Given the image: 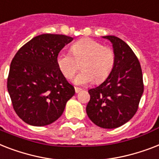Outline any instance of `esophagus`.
Masks as SVG:
<instances>
[{
    "label": "esophagus",
    "mask_w": 159,
    "mask_h": 159,
    "mask_svg": "<svg viewBox=\"0 0 159 159\" xmlns=\"http://www.w3.org/2000/svg\"><path fill=\"white\" fill-rule=\"evenodd\" d=\"M75 93H79V92H80V91H81V90H82V89H81L80 88L75 87Z\"/></svg>",
    "instance_id": "esophagus-1"
}]
</instances>
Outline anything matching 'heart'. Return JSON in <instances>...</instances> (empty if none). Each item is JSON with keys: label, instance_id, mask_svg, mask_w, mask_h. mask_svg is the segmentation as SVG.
Segmentation results:
<instances>
[{"label": "heart", "instance_id": "b5f03b06", "mask_svg": "<svg viewBox=\"0 0 159 159\" xmlns=\"http://www.w3.org/2000/svg\"><path fill=\"white\" fill-rule=\"evenodd\" d=\"M71 52H60L57 57V66L66 79L73 78L82 62L83 70L75 79V83L84 85L95 79L98 83L105 80L115 66V51L91 39H83L72 45ZM73 55H72V54Z\"/></svg>", "mask_w": 159, "mask_h": 159}]
</instances>
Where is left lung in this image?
<instances>
[{
	"label": "left lung",
	"mask_w": 159,
	"mask_h": 159,
	"mask_svg": "<svg viewBox=\"0 0 159 159\" xmlns=\"http://www.w3.org/2000/svg\"><path fill=\"white\" fill-rule=\"evenodd\" d=\"M103 38L113 46L115 66L103 83L89 90L90 100L86 112L98 126L113 129L124 125L136 113L144 82L140 63L131 48L117 37Z\"/></svg>",
	"instance_id": "left-lung-1"
}]
</instances>
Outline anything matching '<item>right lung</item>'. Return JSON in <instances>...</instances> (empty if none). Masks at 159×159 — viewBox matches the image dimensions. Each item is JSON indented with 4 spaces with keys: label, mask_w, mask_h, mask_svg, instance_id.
<instances>
[{
    "label": "right lung",
    "mask_w": 159,
    "mask_h": 159,
    "mask_svg": "<svg viewBox=\"0 0 159 159\" xmlns=\"http://www.w3.org/2000/svg\"><path fill=\"white\" fill-rule=\"evenodd\" d=\"M73 38L44 34L21 47L11 63L7 89L14 110L27 124L43 126L62 115L75 89L59 70L57 57Z\"/></svg>",
    "instance_id": "1"
}]
</instances>
